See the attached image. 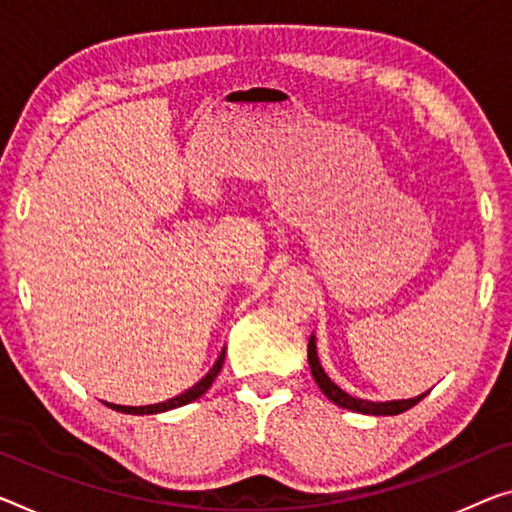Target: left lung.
I'll list each match as a JSON object with an SVG mask.
<instances>
[{
  "instance_id": "left-lung-1",
  "label": "left lung",
  "mask_w": 512,
  "mask_h": 512,
  "mask_svg": "<svg viewBox=\"0 0 512 512\" xmlns=\"http://www.w3.org/2000/svg\"><path fill=\"white\" fill-rule=\"evenodd\" d=\"M309 366H311V373H313V380L318 382L320 391L325 393V396L332 400L334 405L343 407V410H350V412H359V414H373V416H393V414H400V412H407L410 407H414L419 400L426 398V393H421V396L410 398V400H391V403H371V400H361V398H352L350 393H345L341 387H336V384L329 380L327 373L322 371L318 355H316V338H309Z\"/></svg>"
}]
</instances>
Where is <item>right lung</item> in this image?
<instances>
[{
	"label": "right lung",
	"instance_id": "obj_1",
	"mask_svg": "<svg viewBox=\"0 0 512 512\" xmlns=\"http://www.w3.org/2000/svg\"><path fill=\"white\" fill-rule=\"evenodd\" d=\"M224 355H226V350H222V355H219V359L215 361V366L210 368V373L203 377L201 382H196L192 389H187L185 393H180V396L167 400V403L144 405V407H125V405H112V403H105V405L112 407V410H116V412H123V414H157V412L176 410V407H183L187 403H192V400L201 398L203 393H206L212 387V382H215V377L219 375V371H222V366H224Z\"/></svg>",
	"mask_w": 512,
	"mask_h": 512
}]
</instances>
